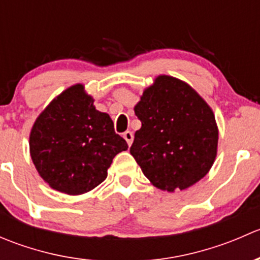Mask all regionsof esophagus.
<instances>
[{
    "label": "esophagus",
    "instance_id": "obj_1",
    "mask_svg": "<svg viewBox=\"0 0 260 260\" xmlns=\"http://www.w3.org/2000/svg\"><path fill=\"white\" fill-rule=\"evenodd\" d=\"M123 138H124V140L127 141L128 146H131V145H132L133 138H135V136H133V133L131 132V131H127V132L123 133Z\"/></svg>",
    "mask_w": 260,
    "mask_h": 260
}]
</instances>
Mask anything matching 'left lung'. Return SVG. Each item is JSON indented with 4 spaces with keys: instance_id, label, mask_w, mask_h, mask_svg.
<instances>
[{
    "instance_id": "8db88e82",
    "label": "left lung",
    "mask_w": 260,
    "mask_h": 260,
    "mask_svg": "<svg viewBox=\"0 0 260 260\" xmlns=\"http://www.w3.org/2000/svg\"><path fill=\"white\" fill-rule=\"evenodd\" d=\"M142 123L131 154L161 190H185L203 179L216 157L217 127L206 102L186 83L161 75L135 107Z\"/></svg>"
}]
</instances>
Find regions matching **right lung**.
Listing matches in <instances>:
<instances>
[{
  "mask_svg": "<svg viewBox=\"0 0 260 260\" xmlns=\"http://www.w3.org/2000/svg\"><path fill=\"white\" fill-rule=\"evenodd\" d=\"M81 84L70 86L36 119L30 153L52 188L68 195L88 192L103 182L112 161L128 148L113 120L96 111Z\"/></svg>",
  "mask_w": 260,
  "mask_h": 260,
  "instance_id": "right-lung-1",
  "label": "right lung"
}]
</instances>
